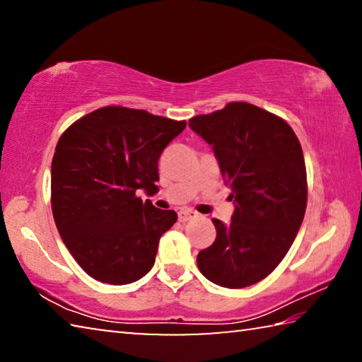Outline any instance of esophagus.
Here are the masks:
<instances>
[{"mask_svg": "<svg viewBox=\"0 0 362 362\" xmlns=\"http://www.w3.org/2000/svg\"><path fill=\"white\" fill-rule=\"evenodd\" d=\"M198 217V212H194L193 209H182L179 212V220L180 222H188V220Z\"/></svg>", "mask_w": 362, "mask_h": 362, "instance_id": "34e87169", "label": "esophagus"}]
</instances>
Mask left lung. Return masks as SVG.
Here are the masks:
<instances>
[{"label": "left lung", "instance_id": "obj_1", "mask_svg": "<svg viewBox=\"0 0 362 362\" xmlns=\"http://www.w3.org/2000/svg\"><path fill=\"white\" fill-rule=\"evenodd\" d=\"M188 124L212 146L236 204L230 225L212 218L217 236L196 257L198 268L228 289L252 286L279 265L303 222L302 145L283 118L247 102H230Z\"/></svg>", "mask_w": 362, "mask_h": 362}]
</instances>
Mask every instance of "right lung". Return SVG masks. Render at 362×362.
Listing matches in <instances>:
<instances>
[{"label":"right lung","mask_w":362,"mask_h":362,"mask_svg":"<svg viewBox=\"0 0 362 362\" xmlns=\"http://www.w3.org/2000/svg\"><path fill=\"white\" fill-rule=\"evenodd\" d=\"M185 121L108 105L60 136L51 169V206L66 249L89 276L129 284L150 272L158 243L177 222L137 196L155 194L158 159Z\"/></svg>","instance_id":"obj_1"}]
</instances>
